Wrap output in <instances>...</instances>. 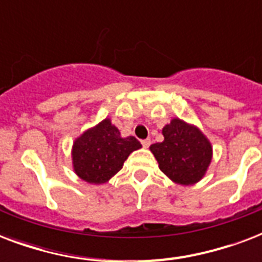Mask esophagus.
<instances>
[{
  "mask_svg": "<svg viewBox=\"0 0 262 262\" xmlns=\"http://www.w3.org/2000/svg\"><path fill=\"white\" fill-rule=\"evenodd\" d=\"M141 144H143L144 148H148V147H149V145H151V140H149V139L143 140V141H141Z\"/></svg>",
  "mask_w": 262,
  "mask_h": 262,
  "instance_id": "34e87169",
  "label": "esophagus"
}]
</instances>
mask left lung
I'll return each instance as SVG.
<instances>
[{
    "mask_svg": "<svg viewBox=\"0 0 262 262\" xmlns=\"http://www.w3.org/2000/svg\"><path fill=\"white\" fill-rule=\"evenodd\" d=\"M164 140L149 149L159 168L172 182L194 185L207 172L212 160V145L199 127L179 118L171 119L162 130Z\"/></svg>",
    "mask_w": 262,
    "mask_h": 262,
    "instance_id": "1",
    "label": "left lung"
}]
</instances>
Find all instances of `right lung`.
<instances>
[{
	"label": "right lung",
	"instance_id": "obj_1",
	"mask_svg": "<svg viewBox=\"0 0 262 262\" xmlns=\"http://www.w3.org/2000/svg\"><path fill=\"white\" fill-rule=\"evenodd\" d=\"M141 144L136 137H122L108 118L85 130L72 148L73 170L88 183L100 185L122 168L123 162Z\"/></svg>",
	"mask_w": 262,
	"mask_h": 262
}]
</instances>
